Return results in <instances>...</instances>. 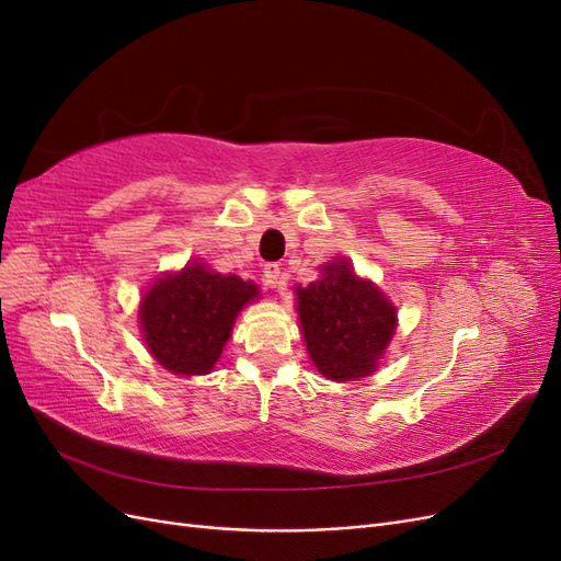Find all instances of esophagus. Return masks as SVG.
Returning <instances> with one entry per match:
<instances>
[{
	"label": "esophagus",
	"instance_id": "1",
	"mask_svg": "<svg viewBox=\"0 0 561 561\" xmlns=\"http://www.w3.org/2000/svg\"><path fill=\"white\" fill-rule=\"evenodd\" d=\"M262 276H264V283L268 287H280L283 285V271H280L278 264H266L264 271H262Z\"/></svg>",
	"mask_w": 561,
	"mask_h": 561
}]
</instances>
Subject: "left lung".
Listing matches in <instances>:
<instances>
[{
    "mask_svg": "<svg viewBox=\"0 0 561 561\" xmlns=\"http://www.w3.org/2000/svg\"><path fill=\"white\" fill-rule=\"evenodd\" d=\"M304 342L320 375L351 381L375 371L396 332V307L346 260L322 266V278L297 287Z\"/></svg>",
    "mask_w": 561,
    "mask_h": 561,
    "instance_id": "8db88e82",
    "label": "left lung"
}]
</instances>
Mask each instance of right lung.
<instances>
[{
    "label": "right lung",
    "mask_w": 561,
    "mask_h": 561,
    "mask_svg": "<svg viewBox=\"0 0 561 561\" xmlns=\"http://www.w3.org/2000/svg\"><path fill=\"white\" fill-rule=\"evenodd\" d=\"M257 285L201 264L161 278L145 295L140 320L151 355L175 375H206Z\"/></svg>",
    "instance_id": "1"
}]
</instances>
